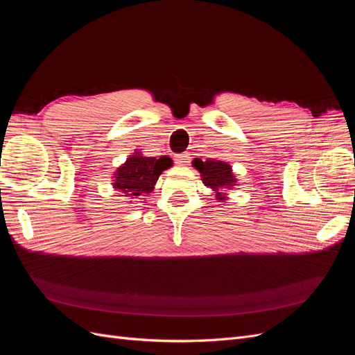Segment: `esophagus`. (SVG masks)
<instances>
[{
    "mask_svg": "<svg viewBox=\"0 0 355 355\" xmlns=\"http://www.w3.org/2000/svg\"><path fill=\"white\" fill-rule=\"evenodd\" d=\"M189 154L188 153H184V154H178L176 157H175V163L178 164V166H187L188 163H189Z\"/></svg>",
    "mask_w": 355,
    "mask_h": 355,
    "instance_id": "obj_1",
    "label": "esophagus"
}]
</instances>
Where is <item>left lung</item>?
I'll use <instances>...</instances> for the list:
<instances>
[{
	"mask_svg": "<svg viewBox=\"0 0 355 355\" xmlns=\"http://www.w3.org/2000/svg\"><path fill=\"white\" fill-rule=\"evenodd\" d=\"M192 167L198 170L202 184L211 189V194L218 201L223 202L228 200V191L237 187V178H235L232 166L227 161L207 158L202 161L196 158L192 161Z\"/></svg>",
	"mask_w": 355,
	"mask_h": 355,
	"instance_id": "left-lung-1",
	"label": "left lung"
}]
</instances>
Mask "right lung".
<instances>
[{
	"label": "right lung",
	"mask_w": 355,
	"mask_h": 355,
	"mask_svg": "<svg viewBox=\"0 0 355 355\" xmlns=\"http://www.w3.org/2000/svg\"><path fill=\"white\" fill-rule=\"evenodd\" d=\"M171 166L173 161L167 155L159 158L145 157L141 149H135V153L128 155L124 163L115 170L112 175V188L130 204L145 200L144 197L155 189L159 175Z\"/></svg>",
	"instance_id": "1"
}]
</instances>
